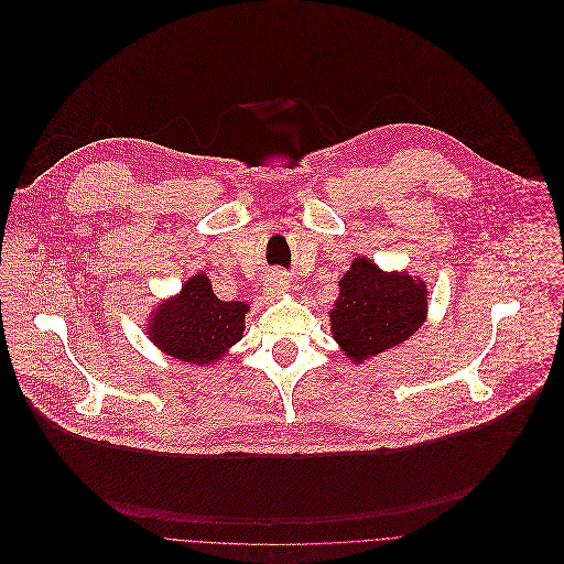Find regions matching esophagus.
Instances as JSON below:
<instances>
[{
    "instance_id": "obj_1",
    "label": "esophagus",
    "mask_w": 564,
    "mask_h": 564,
    "mask_svg": "<svg viewBox=\"0 0 564 564\" xmlns=\"http://www.w3.org/2000/svg\"><path fill=\"white\" fill-rule=\"evenodd\" d=\"M289 286H291V280H289V275L284 271H271L267 275L262 289H264V295L269 300H278V297H282L289 291Z\"/></svg>"
}]
</instances>
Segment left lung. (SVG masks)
<instances>
[{
    "label": "left lung",
    "instance_id": "8db88e82",
    "mask_svg": "<svg viewBox=\"0 0 564 564\" xmlns=\"http://www.w3.org/2000/svg\"><path fill=\"white\" fill-rule=\"evenodd\" d=\"M337 286L328 311L330 335L351 365L404 345L426 319V282L406 271H384L358 256Z\"/></svg>",
    "mask_w": 564,
    "mask_h": 564
}]
</instances>
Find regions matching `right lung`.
Returning a JSON list of instances; mask_svg holds the SVG:
<instances>
[{
	"instance_id": "right-lung-1",
	"label": "right lung",
	"mask_w": 564,
	"mask_h": 564,
	"mask_svg": "<svg viewBox=\"0 0 564 564\" xmlns=\"http://www.w3.org/2000/svg\"><path fill=\"white\" fill-rule=\"evenodd\" d=\"M247 302H224L213 293L204 271L191 275L177 295H171L147 317V337L166 356L210 367L245 337Z\"/></svg>"
}]
</instances>
